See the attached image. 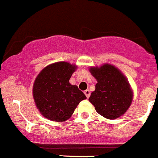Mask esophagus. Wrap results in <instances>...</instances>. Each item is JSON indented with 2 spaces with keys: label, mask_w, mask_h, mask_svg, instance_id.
I'll return each instance as SVG.
<instances>
[{
  "label": "esophagus",
  "mask_w": 158,
  "mask_h": 158,
  "mask_svg": "<svg viewBox=\"0 0 158 158\" xmlns=\"http://www.w3.org/2000/svg\"><path fill=\"white\" fill-rule=\"evenodd\" d=\"M84 93H85V95H86V97L88 98L90 97V94H91V92H90L89 90H88V89L85 90V91H84Z\"/></svg>",
  "instance_id": "esophagus-1"
}]
</instances>
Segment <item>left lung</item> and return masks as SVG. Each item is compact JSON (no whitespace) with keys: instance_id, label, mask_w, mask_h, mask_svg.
<instances>
[{"instance_id":"obj_1","label":"left lung","mask_w":158,"mask_h":158,"mask_svg":"<svg viewBox=\"0 0 158 158\" xmlns=\"http://www.w3.org/2000/svg\"><path fill=\"white\" fill-rule=\"evenodd\" d=\"M91 74L98 83L89 101L96 112L109 119H115L127 112L133 93L127 78L115 67L105 64L100 68L91 67Z\"/></svg>"}]
</instances>
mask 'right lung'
Returning <instances> with one entry per match:
<instances>
[{
  "label": "right lung",
  "mask_w": 158,
  "mask_h": 158,
  "mask_svg": "<svg viewBox=\"0 0 158 158\" xmlns=\"http://www.w3.org/2000/svg\"><path fill=\"white\" fill-rule=\"evenodd\" d=\"M75 66L58 62L45 67L33 85L35 105L43 116L55 122L68 119L85 94L69 83Z\"/></svg>",
  "instance_id": "obj_1"
}]
</instances>
